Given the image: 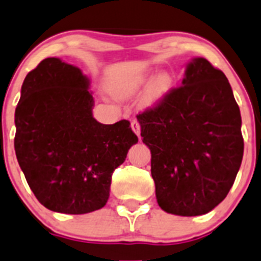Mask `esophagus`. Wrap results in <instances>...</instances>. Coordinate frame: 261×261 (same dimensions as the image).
<instances>
[{
	"label": "esophagus",
	"mask_w": 261,
	"mask_h": 261,
	"mask_svg": "<svg viewBox=\"0 0 261 261\" xmlns=\"http://www.w3.org/2000/svg\"><path fill=\"white\" fill-rule=\"evenodd\" d=\"M131 128H133L134 133H135L136 135L139 136V139H140V123L136 120H134L133 122H131Z\"/></svg>",
	"instance_id": "34e87169"
}]
</instances>
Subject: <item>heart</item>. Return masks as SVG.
Instances as JSON below:
<instances>
[{"label": "heart", "instance_id": "heart-1", "mask_svg": "<svg viewBox=\"0 0 261 261\" xmlns=\"http://www.w3.org/2000/svg\"><path fill=\"white\" fill-rule=\"evenodd\" d=\"M151 80H153V82H151L150 87H149L145 100L148 105H153V103L162 99L172 88L173 77H172V75L168 74V72H162V74L156 75L155 77L153 76L151 72L141 74L139 75V76H136L130 84L117 89V93L120 95H133L135 94V93L140 92V90L144 89L145 87H148V84L150 83Z\"/></svg>", "mask_w": 261, "mask_h": 261}]
</instances>
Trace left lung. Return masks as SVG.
<instances>
[{"mask_svg":"<svg viewBox=\"0 0 261 261\" xmlns=\"http://www.w3.org/2000/svg\"><path fill=\"white\" fill-rule=\"evenodd\" d=\"M136 118L164 212L201 216L224 200L241 166L244 139L240 108L221 70L192 58L181 87Z\"/></svg>","mask_w":261,"mask_h":261,"instance_id":"left-lung-1","label":"left lung"}]
</instances>
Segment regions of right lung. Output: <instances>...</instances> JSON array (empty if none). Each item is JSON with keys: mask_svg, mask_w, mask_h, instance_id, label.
Returning a JSON list of instances; mask_svg holds the SVG:
<instances>
[{"mask_svg": "<svg viewBox=\"0 0 261 261\" xmlns=\"http://www.w3.org/2000/svg\"><path fill=\"white\" fill-rule=\"evenodd\" d=\"M90 80L76 66L49 57L29 72L15 111V153L42 205L65 214L103 208L112 173L138 143L127 120L93 117Z\"/></svg>", "mask_w": 261, "mask_h": 261, "instance_id": "add662e5", "label": "right lung"}]
</instances>
